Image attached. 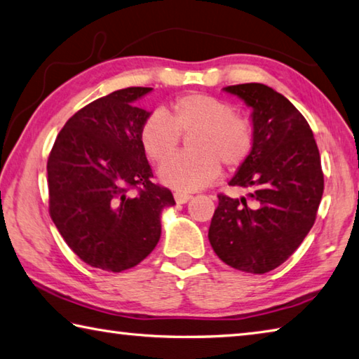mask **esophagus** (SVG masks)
<instances>
[{
  "mask_svg": "<svg viewBox=\"0 0 359 359\" xmlns=\"http://www.w3.org/2000/svg\"><path fill=\"white\" fill-rule=\"evenodd\" d=\"M174 199L177 204H185V202H188L191 199V194L188 193H182V191H175L174 193Z\"/></svg>",
  "mask_w": 359,
  "mask_h": 359,
  "instance_id": "obj_1",
  "label": "esophagus"
}]
</instances>
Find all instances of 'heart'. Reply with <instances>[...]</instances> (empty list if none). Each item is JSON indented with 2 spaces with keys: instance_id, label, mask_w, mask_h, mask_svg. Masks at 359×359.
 I'll return each mask as SVG.
<instances>
[{
  "instance_id": "b5f03b06",
  "label": "heart",
  "mask_w": 359,
  "mask_h": 359,
  "mask_svg": "<svg viewBox=\"0 0 359 359\" xmlns=\"http://www.w3.org/2000/svg\"><path fill=\"white\" fill-rule=\"evenodd\" d=\"M192 136L191 154L167 162L177 151L180 136ZM142 151L160 169L165 185L177 191H194L218 177L221 165L236 171L250 157L254 146L252 122L232 111L226 100L208 94H185L163 113H152L141 127Z\"/></svg>"
}]
</instances>
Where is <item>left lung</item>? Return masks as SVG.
<instances>
[{
	"instance_id": "8db88e82",
	"label": "left lung",
	"mask_w": 359,
	"mask_h": 359,
	"mask_svg": "<svg viewBox=\"0 0 359 359\" xmlns=\"http://www.w3.org/2000/svg\"><path fill=\"white\" fill-rule=\"evenodd\" d=\"M252 108L254 146L229 182L240 199L218 194L208 240L232 269L264 275L284 264L316 223L323 194L317 142L303 114L260 83L224 88Z\"/></svg>"
}]
</instances>
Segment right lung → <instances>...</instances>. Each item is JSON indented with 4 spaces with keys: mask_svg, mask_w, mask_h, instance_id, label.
I'll list each match as a JSON object with an SVG mask.
<instances>
[{
    "mask_svg": "<svg viewBox=\"0 0 359 359\" xmlns=\"http://www.w3.org/2000/svg\"><path fill=\"white\" fill-rule=\"evenodd\" d=\"M152 88L114 90L66 122L48 155V210L83 262L121 273L144 260L161 233L171 190L152 182L141 146L149 117L135 107Z\"/></svg>",
    "mask_w": 359,
    "mask_h": 359,
    "instance_id": "obj_1",
    "label": "right lung"
}]
</instances>
